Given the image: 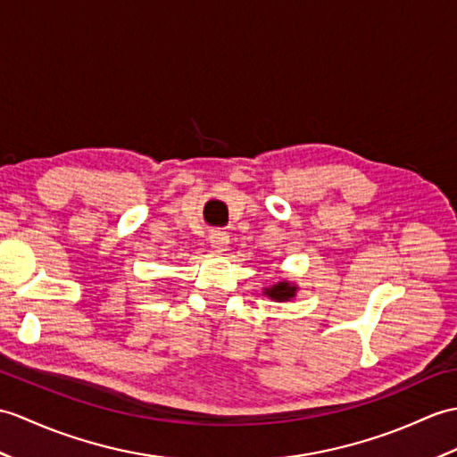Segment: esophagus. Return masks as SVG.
Listing matches in <instances>:
<instances>
[{"label":"esophagus","instance_id":"obj_1","mask_svg":"<svg viewBox=\"0 0 457 457\" xmlns=\"http://www.w3.org/2000/svg\"><path fill=\"white\" fill-rule=\"evenodd\" d=\"M208 241H210V247L212 249L226 251L228 243H229V236H228L224 229H212L210 236H208Z\"/></svg>","mask_w":457,"mask_h":457}]
</instances>
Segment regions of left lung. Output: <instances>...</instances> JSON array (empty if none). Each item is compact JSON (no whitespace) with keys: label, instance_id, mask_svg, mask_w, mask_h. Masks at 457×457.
Listing matches in <instances>:
<instances>
[{"label":"left lung","instance_id":"obj_1","mask_svg":"<svg viewBox=\"0 0 457 457\" xmlns=\"http://www.w3.org/2000/svg\"><path fill=\"white\" fill-rule=\"evenodd\" d=\"M294 292H295V286H290L288 282H280L277 286H272L270 290H267V294L270 295V298L272 300H278V302L294 298Z\"/></svg>","mask_w":457,"mask_h":457}]
</instances>
